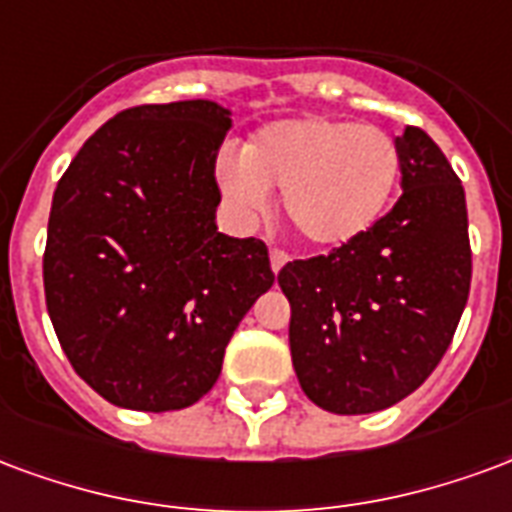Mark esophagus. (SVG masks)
I'll list each match as a JSON object with an SVG mask.
<instances>
[{
    "mask_svg": "<svg viewBox=\"0 0 512 512\" xmlns=\"http://www.w3.org/2000/svg\"><path fill=\"white\" fill-rule=\"evenodd\" d=\"M286 261H289V256L281 251V248H272L270 251V267L272 272H281L283 267H286Z\"/></svg>",
    "mask_w": 512,
    "mask_h": 512,
    "instance_id": "obj_1",
    "label": "esophagus"
}]
</instances>
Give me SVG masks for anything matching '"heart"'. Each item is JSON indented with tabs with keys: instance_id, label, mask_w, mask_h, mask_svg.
I'll return each instance as SVG.
<instances>
[{
	"instance_id": "obj_1",
	"label": "heart",
	"mask_w": 512,
	"mask_h": 512,
	"mask_svg": "<svg viewBox=\"0 0 512 512\" xmlns=\"http://www.w3.org/2000/svg\"><path fill=\"white\" fill-rule=\"evenodd\" d=\"M223 201L245 223L283 210L316 251H341L382 220L401 179V152L384 130L330 117H294L264 125L240 158L218 163Z\"/></svg>"
}]
</instances>
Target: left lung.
<instances>
[{"label": "left lung", "instance_id": "left-lung-1", "mask_svg": "<svg viewBox=\"0 0 512 512\" xmlns=\"http://www.w3.org/2000/svg\"><path fill=\"white\" fill-rule=\"evenodd\" d=\"M401 199L349 248L289 261V346L300 387L333 414L404 401L453 341L472 281L466 196L434 138L406 128Z\"/></svg>", "mask_w": 512, "mask_h": 512}]
</instances>
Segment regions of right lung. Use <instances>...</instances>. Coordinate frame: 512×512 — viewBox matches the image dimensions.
I'll return each instance as SVG.
<instances>
[{
	"label": "right lung",
	"instance_id": "obj_1",
	"mask_svg": "<svg viewBox=\"0 0 512 512\" xmlns=\"http://www.w3.org/2000/svg\"><path fill=\"white\" fill-rule=\"evenodd\" d=\"M229 130L231 111L215 100L128 108L78 149L54 190L48 316L76 374L114 406L196 404L275 283L264 242L215 223Z\"/></svg>",
	"mask_w": 512,
	"mask_h": 512
}]
</instances>
